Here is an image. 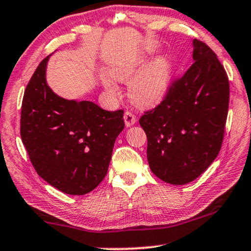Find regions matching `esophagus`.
Here are the masks:
<instances>
[{"instance_id": "1", "label": "esophagus", "mask_w": 251, "mask_h": 251, "mask_svg": "<svg viewBox=\"0 0 251 251\" xmlns=\"http://www.w3.org/2000/svg\"><path fill=\"white\" fill-rule=\"evenodd\" d=\"M123 119H125V123H126V126H133L137 121L135 114H133L132 112H129V111H126L125 113V116H123Z\"/></svg>"}]
</instances>
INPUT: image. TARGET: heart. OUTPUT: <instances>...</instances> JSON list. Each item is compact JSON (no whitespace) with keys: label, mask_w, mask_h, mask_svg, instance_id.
Here are the masks:
<instances>
[{"label":"heart","mask_w":251,"mask_h":251,"mask_svg":"<svg viewBox=\"0 0 251 251\" xmlns=\"http://www.w3.org/2000/svg\"><path fill=\"white\" fill-rule=\"evenodd\" d=\"M146 63H136L114 71V77L123 83H130V97L137 105L147 106L159 102L167 95L171 83L173 65L167 58H157L144 72ZM108 92L116 95L119 89L111 80L105 81Z\"/></svg>","instance_id":"1"}]
</instances>
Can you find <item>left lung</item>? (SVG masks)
<instances>
[{"label":"left lung","mask_w":251,"mask_h":251,"mask_svg":"<svg viewBox=\"0 0 251 251\" xmlns=\"http://www.w3.org/2000/svg\"><path fill=\"white\" fill-rule=\"evenodd\" d=\"M193 48L191 67L171 82L163 100L139 119L151 170L173 185L197 179L214 162L227 119V74L207 44L194 40Z\"/></svg>","instance_id":"left-lung-1"}]
</instances>
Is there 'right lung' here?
<instances>
[{
	"mask_svg": "<svg viewBox=\"0 0 251 251\" xmlns=\"http://www.w3.org/2000/svg\"><path fill=\"white\" fill-rule=\"evenodd\" d=\"M48 60L41 61L26 87L20 136L40 177L64 193L83 195L107 174L115 139L125 128L123 111L57 96L47 84Z\"/></svg>",
	"mask_w": 251,
	"mask_h": 251,
	"instance_id": "add662e5",
	"label": "right lung"
}]
</instances>
